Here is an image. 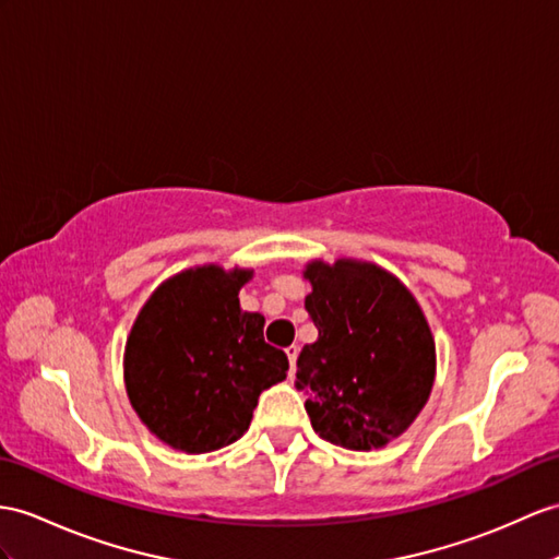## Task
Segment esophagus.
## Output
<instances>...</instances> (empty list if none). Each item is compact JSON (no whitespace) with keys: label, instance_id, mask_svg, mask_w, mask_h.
Wrapping results in <instances>:
<instances>
[{"label":"esophagus","instance_id":"obj_1","mask_svg":"<svg viewBox=\"0 0 559 559\" xmlns=\"http://www.w3.org/2000/svg\"><path fill=\"white\" fill-rule=\"evenodd\" d=\"M287 358H289V365H292V370H289V374L296 370V358H298V346H289L287 348Z\"/></svg>","mask_w":559,"mask_h":559}]
</instances>
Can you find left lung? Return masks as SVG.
<instances>
[{"instance_id":"8db88e82","label":"left lung","mask_w":559,"mask_h":559,"mask_svg":"<svg viewBox=\"0 0 559 559\" xmlns=\"http://www.w3.org/2000/svg\"><path fill=\"white\" fill-rule=\"evenodd\" d=\"M306 310L318 342L304 346L296 386L324 441L370 451L396 439L433 384V338L413 294L372 263H310Z\"/></svg>"}]
</instances>
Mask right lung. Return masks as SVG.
I'll return each instance as SVG.
<instances>
[{
	"label": "right lung",
	"mask_w": 559,
	"mask_h": 559,
	"mask_svg": "<svg viewBox=\"0 0 559 559\" xmlns=\"http://www.w3.org/2000/svg\"><path fill=\"white\" fill-rule=\"evenodd\" d=\"M249 270L197 267L163 282L126 346L128 396L160 441L211 453L249 429L261 391L287 377L265 318L239 308Z\"/></svg>",
	"instance_id": "obj_1"
}]
</instances>
